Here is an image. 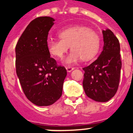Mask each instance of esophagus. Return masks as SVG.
Listing matches in <instances>:
<instances>
[{"mask_svg":"<svg viewBox=\"0 0 133 133\" xmlns=\"http://www.w3.org/2000/svg\"><path fill=\"white\" fill-rule=\"evenodd\" d=\"M66 69L68 72H70L72 70H74V68L71 67V66H66Z\"/></svg>","mask_w":133,"mask_h":133,"instance_id":"esophagus-1","label":"esophagus"}]
</instances>
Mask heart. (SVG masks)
Instances as JSON below:
<instances>
[{
	"instance_id": "b5f03b06",
	"label": "heart",
	"mask_w": 133,
	"mask_h": 133,
	"mask_svg": "<svg viewBox=\"0 0 133 133\" xmlns=\"http://www.w3.org/2000/svg\"><path fill=\"white\" fill-rule=\"evenodd\" d=\"M58 35L61 39H49L46 46L49 53L58 58L64 56L70 46V52L63 60L64 64H75L81 59L84 61H89L98 52L99 36L88 27H68L60 30Z\"/></svg>"
}]
</instances>
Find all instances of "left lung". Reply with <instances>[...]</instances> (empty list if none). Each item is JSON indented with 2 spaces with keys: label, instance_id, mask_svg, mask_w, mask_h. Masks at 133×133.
<instances>
[{
  "label": "left lung",
  "instance_id": "left-lung-1",
  "mask_svg": "<svg viewBox=\"0 0 133 133\" xmlns=\"http://www.w3.org/2000/svg\"><path fill=\"white\" fill-rule=\"evenodd\" d=\"M103 51L84 71L83 85L88 97L97 102H107L118 87L122 66L120 44L110 29L103 30Z\"/></svg>",
  "mask_w": 133,
  "mask_h": 133
}]
</instances>
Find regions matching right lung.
Returning a JSON list of instances; mask_svg holds the SVG:
<instances>
[{
    "mask_svg": "<svg viewBox=\"0 0 133 133\" xmlns=\"http://www.w3.org/2000/svg\"><path fill=\"white\" fill-rule=\"evenodd\" d=\"M55 19L41 16L27 26L16 45V71L24 95L37 106H49L59 99L66 76L47 49L49 32Z\"/></svg>",
    "mask_w": 133,
    "mask_h": 133,
    "instance_id": "obj_1",
    "label": "right lung"
}]
</instances>
